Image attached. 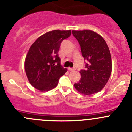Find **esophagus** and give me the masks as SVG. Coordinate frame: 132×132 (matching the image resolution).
<instances>
[{
    "mask_svg": "<svg viewBox=\"0 0 132 132\" xmlns=\"http://www.w3.org/2000/svg\"><path fill=\"white\" fill-rule=\"evenodd\" d=\"M68 70L69 71H75V68H68Z\"/></svg>",
    "mask_w": 132,
    "mask_h": 132,
    "instance_id": "1",
    "label": "esophagus"
}]
</instances>
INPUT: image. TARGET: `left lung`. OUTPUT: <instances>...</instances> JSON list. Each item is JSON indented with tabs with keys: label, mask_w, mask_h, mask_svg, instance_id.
I'll return each mask as SVG.
<instances>
[{
	"label": "left lung",
	"mask_w": 132,
	"mask_h": 132,
	"mask_svg": "<svg viewBox=\"0 0 132 132\" xmlns=\"http://www.w3.org/2000/svg\"><path fill=\"white\" fill-rule=\"evenodd\" d=\"M79 43L82 56L87 63L80 70L81 78L74 84L77 91L85 95L100 91L110 78L112 59L106 41L93 30H72Z\"/></svg>",
	"instance_id": "obj_1"
}]
</instances>
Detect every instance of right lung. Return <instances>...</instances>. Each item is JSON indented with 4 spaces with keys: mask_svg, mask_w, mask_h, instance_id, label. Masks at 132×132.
I'll use <instances>...</instances> for the list:
<instances>
[{
    "mask_svg": "<svg viewBox=\"0 0 132 132\" xmlns=\"http://www.w3.org/2000/svg\"><path fill=\"white\" fill-rule=\"evenodd\" d=\"M71 30H54L39 36L29 48L25 61V73L30 84L40 91L56 87L67 69L58 56L61 43L71 36Z\"/></svg>",
    "mask_w": 132,
    "mask_h": 132,
    "instance_id": "add662e5",
    "label": "right lung"
}]
</instances>
